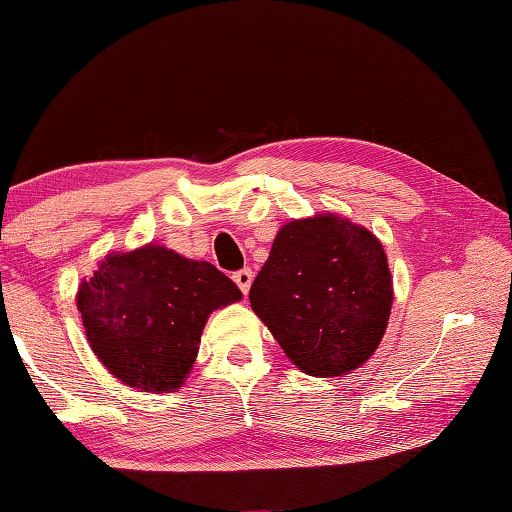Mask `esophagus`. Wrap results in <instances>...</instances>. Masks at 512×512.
<instances>
[{
    "instance_id": "1",
    "label": "esophagus",
    "mask_w": 512,
    "mask_h": 512,
    "mask_svg": "<svg viewBox=\"0 0 512 512\" xmlns=\"http://www.w3.org/2000/svg\"><path fill=\"white\" fill-rule=\"evenodd\" d=\"M253 271L250 268H244V271H237L235 275H232V280L237 282V287L241 289V293H248L250 291V284H253Z\"/></svg>"
}]
</instances>
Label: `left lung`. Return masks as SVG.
Wrapping results in <instances>:
<instances>
[{
	"label": "left lung",
	"mask_w": 512,
	"mask_h": 512,
	"mask_svg": "<svg viewBox=\"0 0 512 512\" xmlns=\"http://www.w3.org/2000/svg\"><path fill=\"white\" fill-rule=\"evenodd\" d=\"M248 298L293 366L341 377L384 339L393 275L368 228L323 212L282 225Z\"/></svg>",
	"instance_id": "obj_1"
}]
</instances>
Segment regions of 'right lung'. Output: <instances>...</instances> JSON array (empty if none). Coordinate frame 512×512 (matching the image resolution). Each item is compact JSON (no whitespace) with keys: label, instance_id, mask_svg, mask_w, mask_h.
I'll return each mask as SVG.
<instances>
[{"label":"right lung","instance_id":"obj_1","mask_svg":"<svg viewBox=\"0 0 512 512\" xmlns=\"http://www.w3.org/2000/svg\"><path fill=\"white\" fill-rule=\"evenodd\" d=\"M241 300L210 262L160 244L108 253L76 291L92 352L121 384L173 393L194 368L212 311Z\"/></svg>","mask_w":512,"mask_h":512}]
</instances>
